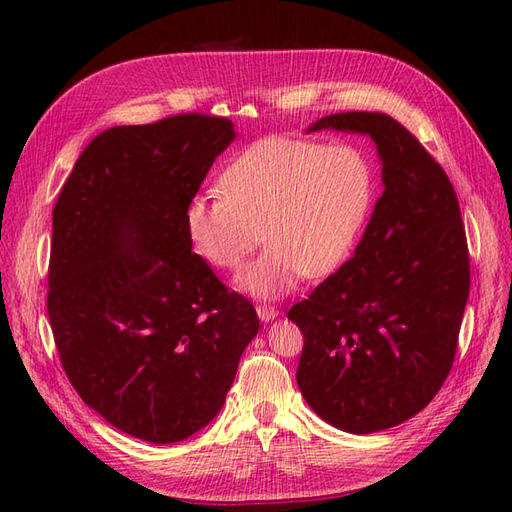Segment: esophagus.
<instances>
[{
  "instance_id": "34e87169",
  "label": "esophagus",
  "mask_w": 512,
  "mask_h": 512,
  "mask_svg": "<svg viewBox=\"0 0 512 512\" xmlns=\"http://www.w3.org/2000/svg\"><path fill=\"white\" fill-rule=\"evenodd\" d=\"M256 314L262 322H271L273 318L280 316V312L273 305H256Z\"/></svg>"
}]
</instances>
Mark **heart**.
Masks as SVG:
<instances>
[{"instance_id":"b5f03b06","label":"heart","mask_w":512,"mask_h":512,"mask_svg":"<svg viewBox=\"0 0 512 512\" xmlns=\"http://www.w3.org/2000/svg\"><path fill=\"white\" fill-rule=\"evenodd\" d=\"M220 190L185 207L188 237L209 265L226 271L265 239L267 250L237 275V288L269 301L292 292L303 275L342 265L374 205L376 177L354 145L269 136L230 162Z\"/></svg>"}]
</instances>
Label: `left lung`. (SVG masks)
Returning a JSON list of instances; mask_svg holds the SVG:
<instances>
[{"label":"left lung","mask_w":512,"mask_h":512,"mask_svg":"<svg viewBox=\"0 0 512 512\" xmlns=\"http://www.w3.org/2000/svg\"><path fill=\"white\" fill-rule=\"evenodd\" d=\"M365 134L384 192L354 256L288 320L303 333L299 389L322 421L348 433L395 427L436 397L455 361L470 294L457 194L425 147L384 113H335L309 132Z\"/></svg>","instance_id":"obj_1"}]
</instances>
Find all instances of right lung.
Wrapping results in <instances>:
<instances>
[{
    "label": "right lung",
    "mask_w": 512,
    "mask_h": 512,
    "mask_svg": "<svg viewBox=\"0 0 512 512\" xmlns=\"http://www.w3.org/2000/svg\"><path fill=\"white\" fill-rule=\"evenodd\" d=\"M226 117L108 128L53 209L49 320L76 393L113 427L173 444L222 410L254 305L192 252L185 207L235 141Z\"/></svg>",
    "instance_id": "right-lung-1"
}]
</instances>
